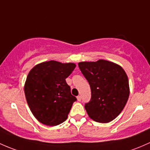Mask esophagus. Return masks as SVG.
Here are the masks:
<instances>
[{"instance_id": "obj_1", "label": "esophagus", "mask_w": 150, "mask_h": 150, "mask_svg": "<svg viewBox=\"0 0 150 150\" xmlns=\"http://www.w3.org/2000/svg\"><path fill=\"white\" fill-rule=\"evenodd\" d=\"M77 100H78L79 102H80L81 100V97L80 96V95H79V96H77Z\"/></svg>"}]
</instances>
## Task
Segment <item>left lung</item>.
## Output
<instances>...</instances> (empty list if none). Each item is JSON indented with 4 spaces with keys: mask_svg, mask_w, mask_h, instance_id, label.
<instances>
[{
    "mask_svg": "<svg viewBox=\"0 0 150 150\" xmlns=\"http://www.w3.org/2000/svg\"><path fill=\"white\" fill-rule=\"evenodd\" d=\"M78 65L91 88V99L84 105L89 116L99 123L115 119L124 108L129 96V79L125 71L105 60Z\"/></svg>",
    "mask_w": 150,
    "mask_h": 150,
    "instance_id": "1",
    "label": "left lung"
}]
</instances>
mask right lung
Segmentation results:
<instances>
[{
  "mask_svg": "<svg viewBox=\"0 0 150 150\" xmlns=\"http://www.w3.org/2000/svg\"><path fill=\"white\" fill-rule=\"evenodd\" d=\"M72 63L55 61L43 62L29 71L24 93L34 116L47 126H57L67 119L72 105L76 101L66 79L74 70Z\"/></svg>",
  "mask_w": 150,
  "mask_h": 150,
  "instance_id": "obj_1",
  "label": "right lung"
}]
</instances>
